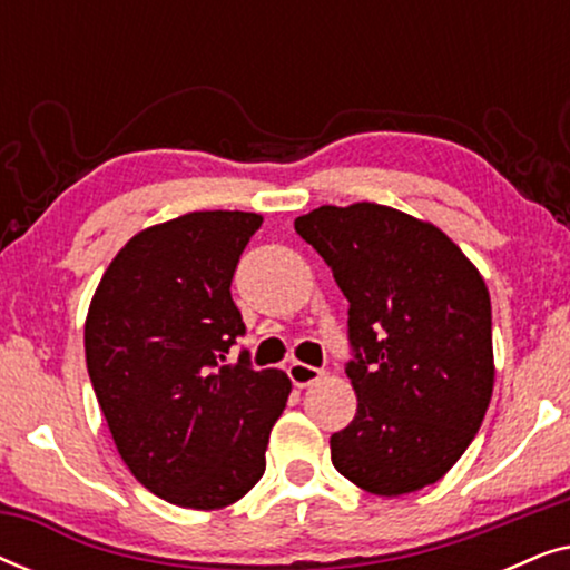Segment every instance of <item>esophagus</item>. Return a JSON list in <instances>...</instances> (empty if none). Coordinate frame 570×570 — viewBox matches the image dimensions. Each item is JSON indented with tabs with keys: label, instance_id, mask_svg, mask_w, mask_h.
Segmentation results:
<instances>
[{
	"label": "esophagus",
	"instance_id": "obj_1",
	"mask_svg": "<svg viewBox=\"0 0 570 570\" xmlns=\"http://www.w3.org/2000/svg\"><path fill=\"white\" fill-rule=\"evenodd\" d=\"M322 373H324L322 368H314V365L301 363V361H293L287 365V376H291L295 386H311L314 381L322 379Z\"/></svg>",
	"mask_w": 570,
	"mask_h": 570
}]
</instances>
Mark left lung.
<instances>
[{
    "instance_id": "left-lung-1",
    "label": "left lung",
    "mask_w": 570,
    "mask_h": 570,
    "mask_svg": "<svg viewBox=\"0 0 570 570\" xmlns=\"http://www.w3.org/2000/svg\"><path fill=\"white\" fill-rule=\"evenodd\" d=\"M350 303L345 373L357 412L332 464L373 495L433 485L459 462L493 394V322L478 267L394 207L324 205L295 220Z\"/></svg>"
}]
</instances>
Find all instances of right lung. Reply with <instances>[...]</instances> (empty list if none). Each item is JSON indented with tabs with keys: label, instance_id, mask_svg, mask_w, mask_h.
<instances>
[{
	"label": "right lung",
	"instance_id": "add662e5",
	"mask_svg": "<svg viewBox=\"0 0 570 570\" xmlns=\"http://www.w3.org/2000/svg\"><path fill=\"white\" fill-rule=\"evenodd\" d=\"M262 215L189 213L137 233L100 277L85 361L131 474L163 501L213 511L267 466L269 431L291 379L225 355L246 332L233 272Z\"/></svg>",
	"mask_w": 570,
	"mask_h": 570
}]
</instances>
